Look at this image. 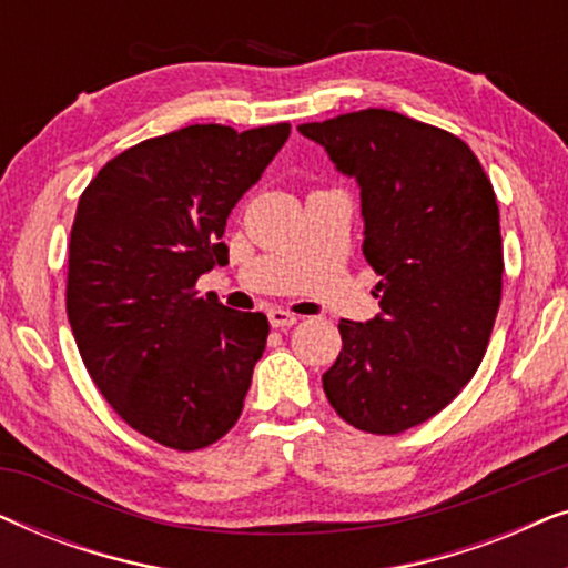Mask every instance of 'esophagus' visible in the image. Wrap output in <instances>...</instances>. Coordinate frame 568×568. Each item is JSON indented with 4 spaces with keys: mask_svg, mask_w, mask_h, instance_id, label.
<instances>
[{
    "mask_svg": "<svg viewBox=\"0 0 568 568\" xmlns=\"http://www.w3.org/2000/svg\"><path fill=\"white\" fill-rule=\"evenodd\" d=\"M297 321H300V317L292 315L290 310H282V307L268 310V323L274 325V328H290V325H294Z\"/></svg>",
    "mask_w": 568,
    "mask_h": 568,
    "instance_id": "esophagus-1",
    "label": "esophagus"
}]
</instances>
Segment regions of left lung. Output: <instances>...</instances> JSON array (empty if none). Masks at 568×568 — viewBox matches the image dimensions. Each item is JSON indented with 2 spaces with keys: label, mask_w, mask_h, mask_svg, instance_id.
Here are the masks:
<instances>
[{
  "label": "left lung",
  "mask_w": 568,
  "mask_h": 568,
  "mask_svg": "<svg viewBox=\"0 0 568 568\" xmlns=\"http://www.w3.org/2000/svg\"><path fill=\"white\" fill-rule=\"evenodd\" d=\"M297 129L359 183L379 276V315L338 323L323 390L346 424L400 434L453 403L486 354L504 274L494 185L463 139L385 108Z\"/></svg>",
  "instance_id": "1"
}]
</instances>
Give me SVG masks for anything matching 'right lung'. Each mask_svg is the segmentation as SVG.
<instances>
[{
	"label": "right lung",
	"mask_w": 568,
	"mask_h": 568,
	"mask_svg": "<svg viewBox=\"0 0 568 568\" xmlns=\"http://www.w3.org/2000/svg\"><path fill=\"white\" fill-rule=\"evenodd\" d=\"M290 136V123L237 131L196 123L105 162L77 204L67 315L92 383L144 437L170 449L222 439L268 338L201 274L227 263V216Z\"/></svg>",
	"instance_id": "add662e5"
}]
</instances>
